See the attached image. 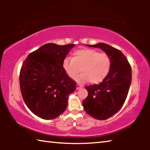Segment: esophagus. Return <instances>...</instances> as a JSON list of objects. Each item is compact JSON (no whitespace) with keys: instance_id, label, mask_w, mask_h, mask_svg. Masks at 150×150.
<instances>
[{"instance_id":"obj_1","label":"esophagus","mask_w":150,"mask_h":150,"mask_svg":"<svg viewBox=\"0 0 150 150\" xmlns=\"http://www.w3.org/2000/svg\"><path fill=\"white\" fill-rule=\"evenodd\" d=\"M83 88V86L81 85H79L77 84V85H76V89L77 90H79V89H81V88Z\"/></svg>"}]
</instances>
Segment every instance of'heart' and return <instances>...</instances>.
<instances>
[{
  "label": "heart",
  "instance_id": "1",
  "mask_svg": "<svg viewBox=\"0 0 150 150\" xmlns=\"http://www.w3.org/2000/svg\"><path fill=\"white\" fill-rule=\"evenodd\" d=\"M110 67L111 59L108 54L92 49L76 51L74 57H65L63 62L66 74L71 79H75L81 68L82 73L75 78L78 83H100L108 74Z\"/></svg>",
  "mask_w": 150,
  "mask_h": 150
}]
</instances>
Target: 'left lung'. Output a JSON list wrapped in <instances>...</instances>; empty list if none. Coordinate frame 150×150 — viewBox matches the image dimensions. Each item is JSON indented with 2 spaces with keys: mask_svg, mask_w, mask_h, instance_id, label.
<instances>
[{
  "mask_svg": "<svg viewBox=\"0 0 150 150\" xmlns=\"http://www.w3.org/2000/svg\"><path fill=\"white\" fill-rule=\"evenodd\" d=\"M86 45L100 48L111 59L110 71L102 82L85 87L88 96L83 102L88 115L106 120L115 115L125 102L131 85V67L125 55L110 45L105 43Z\"/></svg>",
  "mask_w": 150,
  "mask_h": 150,
  "instance_id": "obj_1",
  "label": "left lung"
}]
</instances>
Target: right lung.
I'll return each mask as SVG.
<instances>
[{
	"label": "right lung",
	"mask_w": 150,
	"mask_h": 150,
	"mask_svg": "<svg viewBox=\"0 0 150 150\" xmlns=\"http://www.w3.org/2000/svg\"><path fill=\"white\" fill-rule=\"evenodd\" d=\"M75 44H46L28 55L20 73L24 101L30 111L44 120H52L65 110L75 81L63 67V60Z\"/></svg>",
	"instance_id": "right-lung-1"
}]
</instances>
